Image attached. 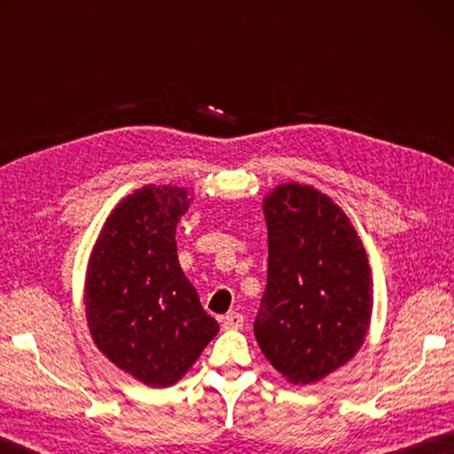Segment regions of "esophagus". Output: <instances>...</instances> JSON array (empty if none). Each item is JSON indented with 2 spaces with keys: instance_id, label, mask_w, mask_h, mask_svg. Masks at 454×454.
I'll list each match as a JSON object with an SVG mask.
<instances>
[{
  "instance_id": "34e87169",
  "label": "esophagus",
  "mask_w": 454,
  "mask_h": 454,
  "mask_svg": "<svg viewBox=\"0 0 454 454\" xmlns=\"http://www.w3.org/2000/svg\"><path fill=\"white\" fill-rule=\"evenodd\" d=\"M222 326H224L226 330H238L244 326V317L240 312H230L226 314L224 318H222Z\"/></svg>"
}]
</instances>
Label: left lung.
Returning a JSON list of instances; mask_svg holds the SVG:
<instances>
[{
    "label": "left lung",
    "instance_id": "left-lung-1",
    "mask_svg": "<svg viewBox=\"0 0 454 454\" xmlns=\"http://www.w3.org/2000/svg\"><path fill=\"white\" fill-rule=\"evenodd\" d=\"M262 210L268 282L254 334L276 371L304 387L347 364L364 344L371 264L347 214L320 190L280 184Z\"/></svg>",
    "mask_w": 454,
    "mask_h": 454
}]
</instances>
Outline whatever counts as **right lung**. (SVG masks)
Listing matches in <instances>:
<instances>
[{"label": "right lung", "instance_id": "obj_1", "mask_svg": "<svg viewBox=\"0 0 454 454\" xmlns=\"http://www.w3.org/2000/svg\"><path fill=\"white\" fill-rule=\"evenodd\" d=\"M178 186H144L106 218L88 260L83 306L99 352L145 387H172L218 334L176 252L192 202Z\"/></svg>", "mask_w": 454, "mask_h": 454}]
</instances>
